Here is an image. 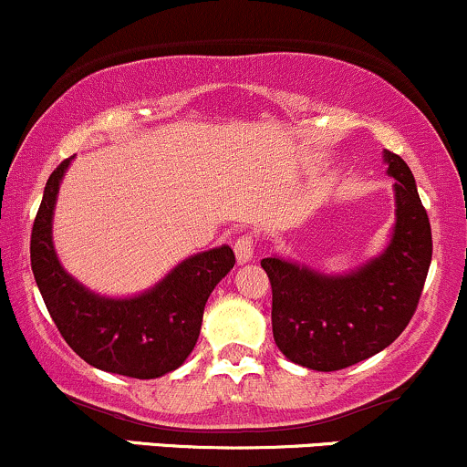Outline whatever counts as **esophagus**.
Listing matches in <instances>:
<instances>
[{
  "instance_id": "1",
  "label": "esophagus",
  "mask_w": 467,
  "mask_h": 467,
  "mask_svg": "<svg viewBox=\"0 0 467 467\" xmlns=\"http://www.w3.org/2000/svg\"><path fill=\"white\" fill-rule=\"evenodd\" d=\"M234 254H237V261L241 265L250 264L252 256H254V239L250 234H244L234 241Z\"/></svg>"
}]
</instances>
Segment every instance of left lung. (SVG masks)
Segmentation results:
<instances>
[{"instance_id": "1", "label": "left lung", "mask_w": 467, "mask_h": 467, "mask_svg": "<svg viewBox=\"0 0 467 467\" xmlns=\"http://www.w3.org/2000/svg\"><path fill=\"white\" fill-rule=\"evenodd\" d=\"M395 180V226L387 248L345 275L267 256L272 334L283 356L312 371H337L387 349L420 303L432 259V234L415 178L400 155L384 151Z\"/></svg>"}]
</instances>
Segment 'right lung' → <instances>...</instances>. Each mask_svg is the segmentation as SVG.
<instances>
[{
    "label": "right lung",
    "mask_w": 467,
    "mask_h": 467,
    "mask_svg": "<svg viewBox=\"0 0 467 467\" xmlns=\"http://www.w3.org/2000/svg\"><path fill=\"white\" fill-rule=\"evenodd\" d=\"M72 158L47 180L30 237L32 275L52 320L85 362L107 373L153 379L184 364L200 337L208 296L233 270L230 245L197 252L136 296H103L77 281L58 261L52 219Z\"/></svg>",
    "instance_id": "right-lung-1"
}]
</instances>
